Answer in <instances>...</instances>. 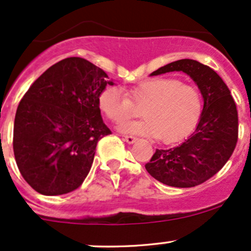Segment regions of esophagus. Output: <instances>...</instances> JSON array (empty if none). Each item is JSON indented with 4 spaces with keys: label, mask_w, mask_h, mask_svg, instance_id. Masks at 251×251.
<instances>
[{
    "label": "esophagus",
    "mask_w": 251,
    "mask_h": 251,
    "mask_svg": "<svg viewBox=\"0 0 251 251\" xmlns=\"http://www.w3.org/2000/svg\"><path fill=\"white\" fill-rule=\"evenodd\" d=\"M123 140L126 141L128 144H133V143H135L136 138H135V136H133V135H125V136H123Z\"/></svg>",
    "instance_id": "obj_1"
}]
</instances>
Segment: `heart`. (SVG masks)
Returning a JSON list of instances; mask_svg holds the SVG:
<instances>
[{
    "mask_svg": "<svg viewBox=\"0 0 251 251\" xmlns=\"http://www.w3.org/2000/svg\"><path fill=\"white\" fill-rule=\"evenodd\" d=\"M98 105L112 123H122L140 110L144 120L120 126L123 133L154 136L163 144L182 140L193 130L202 113L201 92L176 78L158 77L123 92L108 86L100 92Z\"/></svg>",
    "mask_w": 251,
    "mask_h": 251,
    "instance_id": "1",
    "label": "heart"
}]
</instances>
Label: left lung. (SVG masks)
Returning a JSON list of instances; mask_svg holds the SVG:
<instances>
[{"instance_id":"1","label":"left lung","mask_w":251,"mask_h":251,"mask_svg":"<svg viewBox=\"0 0 251 251\" xmlns=\"http://www.w3.org/2000/svg\"><path fill=\"white\" fill-rule=\"evenodd\" d=\"M182 71L196 82L204 100L195 131L179 146L156 150L145 168L159 182L173 187L203 183L226 164L238 141V112L228 87L200 61L181 59L162 66L151 76Z\"/></svg>"}]
</instances>
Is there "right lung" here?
Returning <instances> with one entry per match:
<instances>
[{"label": "right lung", "mask_w": 251, "mask_h": 251, "mask_svg": "<svg viewBox=\"0 0 251 251\" xmlns=\"http://www.w3.org/2000/svg\"><path fill=\"white\" fill-rule=\"evenodd\" d=\"M108 76L86 59L66 58L43 72L17 108L13 150L20 174L45 196L78 188L87 177L97 144L111 130L98 97Z\"/></svg>", "instance_id": "1"}]
</instances>
